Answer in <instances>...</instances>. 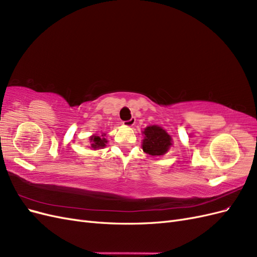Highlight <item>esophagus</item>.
<instances>
[{"label":"esophagus","mask_w":257,"mask_h":257,"mask_svg":"<svg viewBox=\"0 0 257 257\" xmlns=\"http://www.w3.org/2000/svg\"><path fill=\"white\" fill-rule=\"evenodd\" d=\"M135 122H136V119L133 116V118H131L127 121H124L123 124H124V125H126V126H133L134 124H135Z\"/></svg>","instance_id":"34e87169"}]
</instances>
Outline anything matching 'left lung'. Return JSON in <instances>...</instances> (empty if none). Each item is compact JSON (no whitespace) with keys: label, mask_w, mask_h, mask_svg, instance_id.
I'll return each instance as SVG.
<instances>
[{"label":"left lung","mask_w":257,"mask_h":257,"mask_svg":"<svg viewBox=\"0 0 257 257\" xmlns=\"http://www.w3.org/2000/svg\"><path fill=\"white\" fill-rule=\"evenodd\" d=\"M145 139L143 143V150L150 155L165 154L172 146V137L165 130L158 125L148 126L144 131Z\"/></svg>","instance_id":"1"}]
</instances>
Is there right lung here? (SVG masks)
<instances>
[{
    "mask_svg": "<svg viewBox=\"0 0 257 257\" xmlns=\"http://www.w3.org/2000/svg\"><path fill=\"white\" fill-rule=\"evenodd\" d=\"M91 143H92V148L93 149H98V148H104L107 143L106 138H104V135L100 136H92L91 137Z\"/></svg>",
    "mask_w": 257,
    "mask_h": 257,
    "instance_id": "1",
    "label": "right lung"
}]
</instances>
